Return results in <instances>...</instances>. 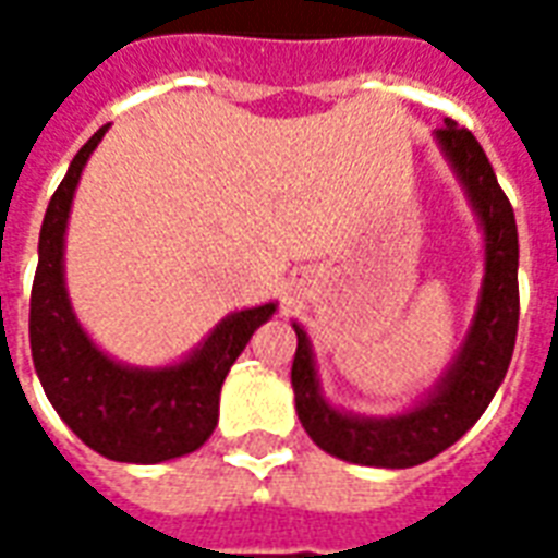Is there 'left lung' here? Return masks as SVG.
<instances>
[{
    "label": "left lung",
    "mask_w": 558,
    "mask_h": 558,
    "mask_svg": "<svg viewBox=\"0 0 558 558\" xmlns=\"http://www.w3.org/2000/svg\"><path fill=\"white\" fill-rule=\"evenodd\" d=\"M433 140L466 194L484 244V278L475 314L466 338L457 347L454 359L436 379V386L395 415H359L335 407L323 395L311 335L302 323L292 319L299 338L292 359L299 421L326 454L359 466L410 469L442 454L490 407L514 352L520 319V244L514 208L496 182L484 148L466 128H457V122L445 119V128H439Z\"/></svg>",
    "instance_id": "left-lung-1"
}]
</instances>
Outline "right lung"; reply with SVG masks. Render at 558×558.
Wrapping results in <instances>:
<instances>
[{
	"mask_svg": "<svg viewBox=\"0 0 558 558\" xmlns=\"http://www.w3.org/2000/svg\"><path fill=\"white\" fill-rule=\"evenodd\" d=\"M107 128L74 155L44 215L29 302L32 362L59 418L92 451L148 466L191 454L211 436L220 386L278 302L232 311L187 355L160 367L119 362L89 338L65 287V235L80 175Z\"/></svg>",
	"mask_w": 558,
	"mask_h": 558,
	"instance_id": "1",
	"label": "right lung"
}]
</instances>
